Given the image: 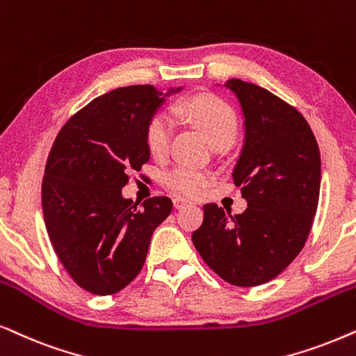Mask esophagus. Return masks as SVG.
Masks as SVG:
<instances>
[{"label":"esophagus","mask_w":356,"mask_h":356,"mask_svg":"<svg viewBox=\"0 0 356 356\" xmlns=\"http://www.w3.org/2000/svg\"><path fill=\"white\" fill-rule=\"evenodd\" d=\"M172 203H174V208H175V210H181V208H184V207H186V205H188V203H191V202H188L187 198H182V197H175L174 200H172Z\"/></svg>","instance_id":"obj_1"}]
</instances>
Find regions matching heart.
I'll return each instance as SVG.
<instances>
[{"label": "heart", "instance_id": "heart-1", "mask_svg": "<svg viewBox=\"0 0 356 356\" xmlns=\"http://www.w3.org/2000/svg\"><path fill=\"white\" fill-rule=\"evenodd\" d=\"M175 113L191 118L195 125L205 131L213 145L233 143L239 131V118L233 107L222 99L211 94L181 99L172 106ZM174 135V118L169 112L159 111L148 118L145 125V145L153 158H164L170 149ZM213 175L208 170L193 168L188 164H177L164 174V186L175 193L187 197L200 195Z\"/></svg>", "mask_w": 356, "mask_h": 356}]
</instances>
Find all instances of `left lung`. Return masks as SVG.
Wrapping results in <instances>:
<instances>
[{
    "mask_svg": "<svg viewBox=\"0 0 356 356\" xmlns=\"http://www.w3.org/2000/svg\"><path fill=\"white\" fill-rule=\"evenodd\" d=\"M225 86L245 118L233 181L248 208L233 216L207 203L192 241L222 280L248 288L273 280L305 248L319 203L321 154L306 118L290 104L241 79Z\"/></svg>",
    "mask_w": 356,
    "mask_h": 356,
    "instance_id": "1",
    "label": "left lung"
}]
</instances>
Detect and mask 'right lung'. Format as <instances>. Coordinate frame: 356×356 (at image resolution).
I'll return each mask as SVG.
<instances>
[{"mask_svg": "<svg viewBox=\"0 0 356 356\" xmlns=\"http://www.w3.org/2000/svg\"><path fill=\"white\" fill-rule=\"evenodd\" d=\"M163 92L149 84L96 97L61 127L47 159L42 210L60 262L92 295H113L143 268L154 229L172 211L168 197H122L130 170L148 163L145 125Z\"/></svg>", "mask_w": 356, "mask_h": 356, "instance_id": "right-lung-1", "label": "right lung"}]
</instances>
